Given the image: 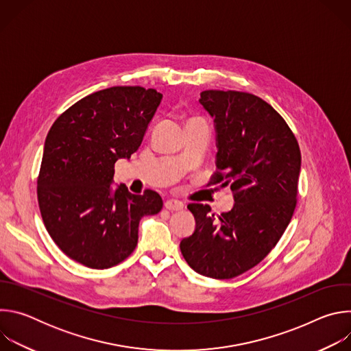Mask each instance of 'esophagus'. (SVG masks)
<instances>
[{"label": "esophagus", "mask_w": 351, "mask_h": 351, "mask_svg": "<svg viewBox=\"0 0 351 351\" xmlns=\"http://www.w3.org/2000/svg\"><path fill=\"white\" fill-rule=\"evenodd\" d=\"M164 206H165V208L169 210V211H179V210H182V208L184 207L182 202H179V199H173V198L167 199Z\"/></svg>", "instance_id": "obj_1"}]
</instances>
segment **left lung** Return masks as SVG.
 <instances>
[{"mask_svg":"<svg viewBox=\"0 0 351 351\" xmlns=\"http://www.w3.org/2000/svg\"><path fill=\"white\" fill-rule=\"evenodd\" d=\"M198 101L217 130V171L208 186H229L234 206L215 218L210 206L189 204L195 230L180 241V252L195 272L230 279L260 264L286 230L302 153L286 121L254 94L206 90Z\"/></svg>","mask_w":351,"mask_h":351,"instance_id":"8db88e82","label":"left lung"}]
</instances>
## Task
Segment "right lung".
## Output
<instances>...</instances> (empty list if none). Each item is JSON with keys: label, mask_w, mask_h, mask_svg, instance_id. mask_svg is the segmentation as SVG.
<instances>
[{"label": "right lung", "mask_w": 351, "mask_h": 351, "mask_svg": "<svg viewBox=\"0 0 351 351\" xmlns=\"http://www.w3.org/2000/svg\"><path fill=\"white\" fill-rule=\"evenodd\" d=\"M162 94L141 86H114L79 99L49 129L37 178L43 222L72 260L106 269L137 245L138 222L162 210L154 190L141 195L112 189L114 167L140 147Z\"/></svg>", "instance_id": "right-lung-1"}]
</instances>
